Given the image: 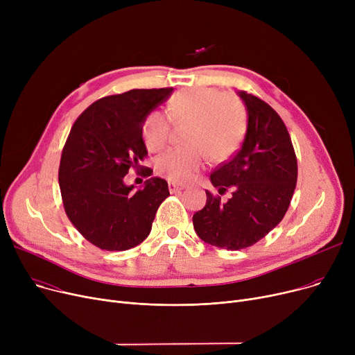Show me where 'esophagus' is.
Segmentation results:
<instances>
[{
  "label": "esophagus",
  "mask_w": 355,
  "mask_h": 355,
  "mask_svg": "<svg viewBox=\"0 0 355 355\" xmlns=\"http://www.w3.org/2000/svg\"><path fill=\"white\" fill-rule=\"evenodd\" d=\"M168 189H170L171 193H177V191H180V190H184L185 187H184V185H181V184H177V182L170 181V182H168Z\"/></svg>",
  "instance_id": "esophagus-1"
}]
</instances>
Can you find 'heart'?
<instances>
[{
	"label": "heart",
	"mask_w": 355,
	"mask_h": 355,
	"mask_svg": "<svg viewBox=\"0 0 355 355\" xmlns=\"http://www.w3.org/2000/svg\"><path fill=\"white\" fill-rule=\"evenodd\" d=\"M174 121L190 119L189 146L171 148L155 159L159 175L173 182H189L206 164L225 161L239 148L246 130V112L241 102L213 87L182 90L168 103ZM171 120L162 110L149 112L142 122V139L149 151H159L170 138Z\"/></svg>",
	"instance_id": "1"
}]
</instances>
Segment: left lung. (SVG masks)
Here are the masks:
<instances>
[{"instance_id":"left-lung-1","label":"left lung","mask_w":355,"mask_h":355,"mask_svg":"<svg viewBox=\"0 0 355 355\" xmlns=\"http://www.w3.org/2000/svg\"><path fill=\"white\" fill-rule=\"evenodd\" d=\"M248 112V129L234 157L210 181L227 201L207 194L206 207L193 216L198 237L211 246L240 250L275 229L291 204L297 164L288 129L276 112L245 90L237 92Z\"/></svg>"}]
</instances>
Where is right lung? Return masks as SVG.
I'll return each instance as SVG.
<instances>
[{
  "label": "right lung",
  "mask_w": 355,
  "mask_h": 355,
  "mask_svg": "<svg viewBox=\"0 0 355 355\" xmlns=\"http://www.w3.org/2000/svg\"><path fill=\"white\" fill-rule=\"evenodd\" d=\"M173 90L132 89L102 98L70 129L59 168L63 206L73 226L99 249L122 252L142 243L159 204L170 196L159 177L146 180L138 190L123 178L148 155L144 119ZM151 173L148 168L146 175Z\"/></svg>",
  "instance_id": "obj_1"
}]
</instances>
